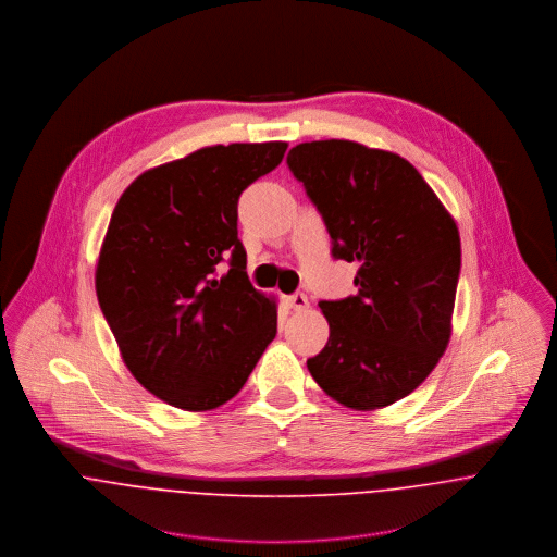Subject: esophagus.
Listing matches in <instances>:
<instances>
[{
	"instance_id": "1",
	"label": "esophagus",
	"mask_w": 557,
	"mask_h": 557,
	"mask_svg": "<svg viewBox=\"0 0 557 557\" xmlns=\"http://www.w3.org/2000/svg\"><path fill=\"white\" fill-rule=\"evenodd\" d=\"M287 305H289L294 311H305V309H309V298H307L305 294H292V296L287 298Z\"/></svg>"
}]
</instances>
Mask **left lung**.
Masks as SVG:
<instances>
[{
	"instance_id": "left-lung-1",
	"label": "left lung",
	"mask_w": 557,
	"mask_h": 557,
	"mask_svg": "<svg viewBox=\"0 0 557 557\" xmlns=\"http://www.w3.org/2000/svg\"><path fill=\"white\" fill-rule=\"evenodd\" d=\"M287 166L332 239V257L358 261L356 296L319 300L330 338L307 367L351 409L413 393L450 338L461 239L424 177L393 152L354 141H311Z\"/></svg>"
}]
</instances>
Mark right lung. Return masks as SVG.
<instances>
[{"label":"right lung","mask_w":557,"mask_h":557,"mask_svg":"<svg viewBox=\"0 0 557 557\" xmlns=\"http://www.w3.org/2000/svg\"><path fill=\"white\" fill-rule=\"evenodd\" d=\"M285 150H197L141 173L111 214L98 305L128 371L173 407L203 411L236 397L276 336V305L246 274L238 199Z\"/></svg>","instance_id":"1"}]
</instances>
